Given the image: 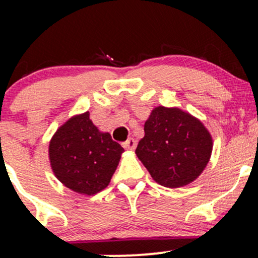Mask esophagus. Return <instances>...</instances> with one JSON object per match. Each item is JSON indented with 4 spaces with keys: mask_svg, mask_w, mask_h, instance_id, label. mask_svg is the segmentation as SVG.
<instances>
[{
    "mask_svg": "<svg viewBox=\"0 0 258 258\" xmlns=\"http://www.w3.org/2000/svg\"><path fill=\"white\" fill-rule=\"evenodd\" d=\"M122 147L125 148V149H128V150H133L136 147H137V142L135 141L133 138H128L126 142H123L122 143Z\"/></svg>",
    "mask_w": 258,
    "mask_h": 258,
    "instance_id": "esophagus-1",
    "label": "esophagus"
}]
</instances>
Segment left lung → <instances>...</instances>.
<instances>
[{
  "mask_svg": "<svg viewBox=\"0 0 258 258\" xmlns=\"http://www.w3.org/2000/svg\"><path fill=\"white\" fill-rule=\"evenodd\" d=\"M211 133L179 108L156 106L144 123L136 154L160 185L180 188L203 173L212 154Z\"/></svg>",
  "mask_w": 258,
  "mask_h": 258,
  "instance_id": "left-lung-1",
  "label": "left lung"
}]
</instances>
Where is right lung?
I'll return each mask as SVG.
<instances>
[{
	"label": "right lung",
	"mask_w": 258,
	"mask_h": 258,
	"mask_svg": "<svg viewBox=\"0 0 258 258\" xmlns=\"http://www.w3.org/2000/svg\"><path fill=\"white\" fill-rule=\"evenodd\" d=\"M125 152L92 122L90 112L74 115L52 136L48 159L57 179L70 190L94 195L110 183Z\"/></svg>",
	"instance_id": "1"
}]
</instances>
